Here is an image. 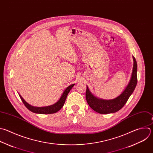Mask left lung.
Instances as JSON below:
<instances>
[{"mask_svg":"<svg viewBox=\"0 0 153 153\" xmlns=\"http://www.w3.org/2000/svg\"><path fill=\"white\" fill-rule=\"evenodd\" d=\"M133 59L134 63L130 80L126 88L118 97L108 100L98 98L91 92L86 86V98L87 103L92 109L101 114H108L118 112L125 105L134 91L137 82V62L134 56H133Z\"/></svg>","mask_w":153,"mask_h":153,"instance_id":"1","label":"left lung"}]
</instances>
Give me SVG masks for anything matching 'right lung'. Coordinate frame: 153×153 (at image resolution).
<instances>
[{"instance_id":"obj_1","label":"right lung","mask_w":153,"mask_h":153,"mask_svg":"<svg viewBox=\"0 0 153 153\" xmlns=\"http://www.w3.org/2000/svg\"><path fill=\"white\" fill-rule=\"evenodd\" d=\"M74 86V84L71 85L70 86H68L65 90L64 91L62 96L61 97L60 99L57 101L56 103L52 105L51 106H45V107H34L29 104H28L26 101L23 98V97L19 94V96L22 100V102L25 105V106L31 112L36 114H55L59 111L64 106L67 97L71 89V88Z\"/></svg>"}]
</instances>
